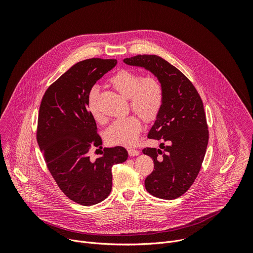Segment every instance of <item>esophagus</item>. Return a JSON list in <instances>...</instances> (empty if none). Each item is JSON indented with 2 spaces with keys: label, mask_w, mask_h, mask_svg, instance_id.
Listing matches in <instances>:
<instances>
[{
  "label": "esophagus",
  "mask_w": 253,
  "mask_h": 253,
  "mask_svg": "<svg viewBox=\"0 0 253 253\" xmlns=\"http://www.w3.org/2000/svg\"><path fill=\"white\" fill-rule=\"evenodd\" d=\"M128 154H129V156H137V155H139V151L138 150H136V149H129L128 150Z\"/></svg>",
  "instance_id": "esophagus-1"
}]
</instances>
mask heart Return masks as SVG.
Returning a JSON list of instances; mask_svg holds the SVG:
<instances>
[{
    "mask_svg": "<svg viewBox=\"0 0 253 253\" xmlns=\"http://www.w3.org/2000/svg\"><path fill=\"white\" fill-rule=\"evenodd\" d=\"M111 85L125 98L130 100L132 110L144 121L156 120L162 109L164 91L155 76L143 77L130 70H120L110 78ZM98 89L92 88L88 95V109L91 115L101 121L102 116L97 108ZM142 123L136 116L115 120L105 131L106 141L111 145L132 146L137 142Z\"/></svg>",
    "mask_w": 253,
    "mask_h": 253,
    "instance_id": "heart-1",
    "label": "heart"
}]
</instances>
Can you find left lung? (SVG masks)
<instances>
[{"instance_id":"left-lung-1","label":"left lung","mask_w":253,"mask_h":253,"mask_svg":"<svg viewBox=\"0 0 253 253\" xmlns=\"http://www.w3.org/2000/svg\"><path fill=\"white\" fill-rule=\"evenodd\" d=\"M150 71L160 81L164 102L148 138L164 140L160 149L144 148L153 159L154 170L145 179L153 196L172 200L184 194L200 171L207 144L208 126L202 100L189 79L156 55H137L123 60Z\"/></svg>"}]
</instances>
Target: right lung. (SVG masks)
Here are the masks:
<instances>
[{
	"label": "right lung",
	"instance_id": "1",
	"mask_svg": "<svg viewBox=\"0 0 253 253\" xmlns=\"http://www.w3.org/2000/svg\"><path fill=\"white\" fill-rule=\"evenodd\" d=\"M117 64L115 59L92 58L72 66L45 92L39 110L37 141L47 167L63 193L91 206L112 189V167L128 158L124 147L104 148L91 160V148H102L88 95L95 83Z\"/></svg>",
	"mask_w": 253,
	"mask_h": 253
}]
</instances>
